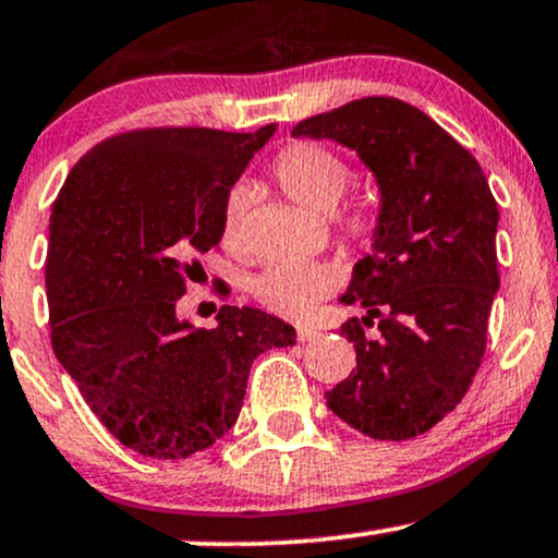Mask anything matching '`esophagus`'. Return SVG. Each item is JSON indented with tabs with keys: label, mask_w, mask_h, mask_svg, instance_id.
Listing matches in <instances>:
<instances>
[{
	"label": "esophagus",
	"mask_w": 558,
	"mask_h": 558,
	"mask_svg": "<svg viewBox=\"0 0 558 558\" xmlns=\"http://www.w3.org/2000/svg\"><path fill=\"white\" fill-rule=\"evenodd\" d=\"M319 337H322V331L299 327V342H314V340H319Z\"/></svg>",
	"instance_id": "esophagus-1"
}]
</instances>
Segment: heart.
Returning a JSON list of instances; mask_svg holds the SVG:
<instances>
[{"label":"heart","instance_id":"b5f03b06","mask_svg":"<svg viewBox=\"0 0 558 558\" xmlns=\"http://www.w3.org/2000/svg\"><path fill=\"white\" fill-rule=\"evenodd\" d=\"M272 174L288 197L316 214H327L335 208L352 178L348 161L340 154L312 138L291 141L275 154ZM244 214L246 193L242 187H234L223 201L221 210V242L231 252L242 250ZM335 223L344 242L365 250L378 234L380 214L371 201H350L337 208ZM329 291V272L312 263L272 265L252 280V293L263 306L275 314L293 316V319L312 314L327 299Z\"/></svg>","mask_w":558,"mask_h":558}]
</instances>
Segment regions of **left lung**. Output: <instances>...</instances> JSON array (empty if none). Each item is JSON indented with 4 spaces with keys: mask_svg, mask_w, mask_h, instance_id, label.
I'll use <instances>...</instances> for the list:
<instances>
[{
    "mask_svg": "<svg viewBox=\"0 0 558 558\" xmlns=\"http://www.w3.org/2000/svg\"><path fill=\"white\" fill-rule=\"evenodd\" d=\"M361 154L380 187L373 252L342 324L357 365L327 407L373 440H409L461 404L482 365L499 288V210L474 154L420 108L363 97L293 129ZM368 328H376L373 336Z\"/></svg>",
    "mask_w": 558,
    "mask_h": 558,
    "instance_id": "left-lung-1",
    "label": "left lung"
}]
</instances>
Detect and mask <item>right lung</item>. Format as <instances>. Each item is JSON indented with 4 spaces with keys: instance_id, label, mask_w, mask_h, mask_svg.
<instances>
[{
    "instance_id": "obj_1",
    "label": "right lung",
    "mask_w": 558,
    "mask_h": 558,
    "mask_svg": "<svg viewBox=\"0 0 558 558\" xmlns=\"http://www.w3.org/2000/svg\"><path fill=\"white\" fill-rule=\"evenodd\" d=\"M275 125L255 133L133 129L76 161L48 223L51 344L95 417L125 448L174 461L234 425L259 352L295 329L250 306L216 329L178 316L197 255L221 242V210ZM221 299H227V288Z\"/></svg>"
}]
</instances>
